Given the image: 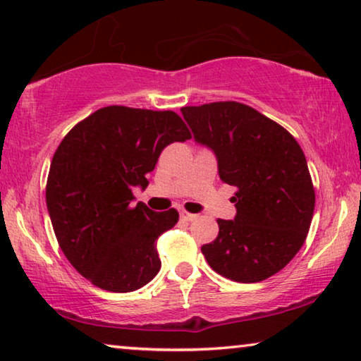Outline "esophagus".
<instances>
[{
  "label": "esophagus",
  "mask_w": 361,
  "mask_h": 361,
  "mask_svg": "<svg viewBox=\"0 0 361 361\" xmlns=\"http://www.w3.org/2000/svg\"><path fill=\"white\" fill-rule=\"evenodd\" d=\"M180 215L185 220H188V222H191V220H195V219H197V215L196 214H191V212H186V211H181L180 212Z\"/></svg>",
  "instance_id": "obj_1"
}]
</instances>
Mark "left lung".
Here are the masks:
<instances>
[{
    "mask_svg": "<svg viewBox=\"0 0 361 361\" xmlns=\"http://www.w3.org/2000/svg\"><path fill=\"white\" fill-rule=\"evenodd\" d=\"M197 142L211 147L220 180L236 188L233 220L202 245L215 272L241 283L266 281L303 246L314 212L308 164L292 134L240 102L183 106Z\"/></svg>",
    "mask_w": 361,
    "mask_h": 361,
    "instance_id": "obj_1",
    "label": "left lung"
}]
</instances>
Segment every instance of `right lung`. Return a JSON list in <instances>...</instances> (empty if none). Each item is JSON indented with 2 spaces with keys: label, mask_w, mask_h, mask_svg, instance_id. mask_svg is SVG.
Segmentation results:
<instances>
[{
  "label": "right lung",
  "mask_w": 361,
  "mask_h": 361,
  "mask_svg": "<svg viewBox=\"0 0 361 361\" xmlns=\"http://www.w3.org/2000/svg\"><path fill=\"white\" fill-rule=\"evenodd\" d=\"M186 139L178 113L123 105L94 111L63 137L48 171L47 207L64 256L95 287L134 292L157 276V240L178 211L133 206V188H146L162 150Z\"/></svg>",
  "instance_id": "right-lung-1"
}]
</instances>
